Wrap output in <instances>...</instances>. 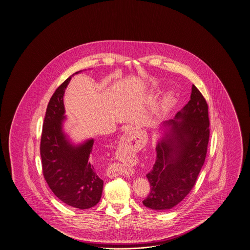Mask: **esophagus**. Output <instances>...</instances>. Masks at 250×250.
Listing matches in <instances>:
<instances>
[{"instance_id": "34e87169", "label": "esophagus", "mask_w": 250, "mask_h": 250, "mask_svg": "<svg viewBox=\"0 0 250 250\" xmlns=\"http://www.w3.org/2000/svg\"><path fill=\"white\" fill-rule=\"evenodd\" d=\"M124 140H126V141H127V142H128V143H130V142H131V141H133V139H131V138H130V137H129V135H128V136H127V137H126V138H124ZM132 173H133V171H131V170H130V171H128V172H126V173H125V174H124V175H125V176H127V177H128V176H131V175H132Z\"/></svg>"}]
</instances>
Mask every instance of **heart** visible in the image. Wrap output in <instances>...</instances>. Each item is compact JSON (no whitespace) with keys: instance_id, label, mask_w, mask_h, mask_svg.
<instances>
[{"instance_id":"obj_1","label":"heart","mask_w":250,"mask_h":250,"mask_svg":"<svg viewBox=\"0 0 250 250\" xmlns=\"http://www.w3.org/2000/svg\"><path fill=\"white\" fill-rule=\"evenodd\" d=\"M169 98H171V96H169Z\"/></svg>"}]
</instances>
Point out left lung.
Instances as JSON below:
<instances>
[{
  "mask_svg": "<svg viewBox=\"0 0 250 250\" xmlns=\"http://www.w3.org/2000/svg\"><path fill=\"white\" fill-rule=\"evenodd\" d=\"M209 124L207 101L193 85L189 102L162 124L164 135L156 145V161L146 175L150 192L143 201L145 207L169 210L190 193L205 164Z\"/></svg>",
  "mask_w": 250,
  "mask_h": 250,
  "instance_id": "1",
  "label": "left lung"
}]
</instances>
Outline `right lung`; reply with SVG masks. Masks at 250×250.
I'll return each instance as SVG.
<instances>
[{"label":"right lung","instance_id":"1","mask_svg":"<svg viewBox=\"0 0 250 250\" xmlns=\"http://www.w3.org/2000/svg\"><path fill=\"white\" fill-rule=\"evenodd\" d=\"M75 74L57 87L49 100L43 121L40 154L43 177L57 198L69 207L88 209L100 202L103 180L89 162L94 140L75 145L63 129L64 90Z\"/></svg>","mask_w":250,"mask_h":250}]
</instances>
